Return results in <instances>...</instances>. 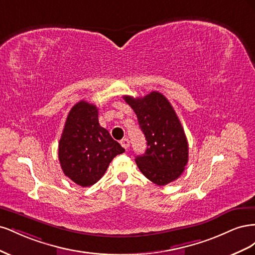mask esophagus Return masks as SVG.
I'll use <instances>...</instances> for the list:
<instances>
[{
    "mask_svg": "<svg viewBox=\"0 0 255 255\" xmlns=\"http://www.w3.org/2000/svg\"><path fill=\"white\" fill-rule=\"evenodd\" d=\"M120 143H121V145H122L123 148H125L126 150H128V149L129 148V140L128 139V138H125V139H122V140L120 141Z\"/></svg>",
    "mask_w": 255,
    "mask_h": 255,
    "instance_id": "1",
    "label": "esophagus"
}]
</instances>
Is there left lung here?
I'll list each match as a JSON object with an SVG mask.
<instances>
[{"label": "left lung", "mask_w": 255, "mask_h": 255, "mask_svg": "<svg viewBox=\"0 0 255 255\" xmlns=\"http://www.w3.org/2000/svg\"><path fill=\"white\" fill-rule=\"evenodd\" d=\"M123 98L135 112L148 145L135 158L139 170L158 186L175 181L187 165L188 142L172 105L158 91Z\"/></svg>", "instance_id": "1"}]
</instances>
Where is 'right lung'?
Segmentation results:
<instances>
[{"label":"right lung","mask_w":255,"mask_h":255,"mask_svg":"<svg viewBox=\"0 0 255 255\" xmlns=\"http://www.w3.org/2000/svg\"><path fill=\"white\" fill-rule=\"evenodd\" d=\"M98 109L86 101L69 112L58 144V158L66 176L82 187L97 183L115 156L126 150L99 125Z\"/></svg>","instance_id":"right-lung-1"}]
</instances>
